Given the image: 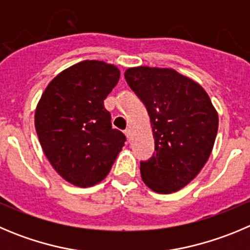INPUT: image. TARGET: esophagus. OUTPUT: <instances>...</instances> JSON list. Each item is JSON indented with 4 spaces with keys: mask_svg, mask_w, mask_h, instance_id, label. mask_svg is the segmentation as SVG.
I'll return each instance as SVG.
<instances>
[{
    "mask_svg": "<svg viewBox=\"0 0 250 250\" xmlns=\"http://www.w3.org/2000/svg\"><path fill=\"white\" fill-rule=\"evenodd\" d=\"M125 135H126V137H127V140H131V130L130 129H126L125 130Z\"/></svg>",
    "mask_w": 250,
    "mask_h": 250,
    "instance_id": "1",
    "label": "esophagus"
}]
</instances>
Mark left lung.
<instances>
[{
	"instance_id": "8db88e82",
	"label": "left lung",
	"mask_w": 250,
	"mask_h": 250,
	"mask_svg": "<svg viewBox=\"0 0 250 250\" xmlns=\"http://www.w3.org/2000/svg\"><path fill=\"white\" fill-rule=\"evenodd\" d=\"M125 79L147 109L155 151L140 162L143 181L157 193L188 185L207 162L218 130V114L198 83L168 68L136 67Z\"/></svg>"
}]
</instances>
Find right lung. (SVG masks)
Masks as SVG:
<instances>
[{
  "label": "right lung",
  "instance_id": "right-lung-1",
  "mask_svg": "<svg viewBox=\"0 0 250 250\" xmlns=\"http://www.w3.org/2000/svg\"><path fill=\"white\" fill-rule=\"evenodd\" d=\"M120 70L105 62L83 61L54 78L37 105L34 125L54 170L78 187L104 180L126 137L111 126L104 100Z\"/></svg>",
  "mask_w": 250,
  "mask_h": 250
}]
</instances>
